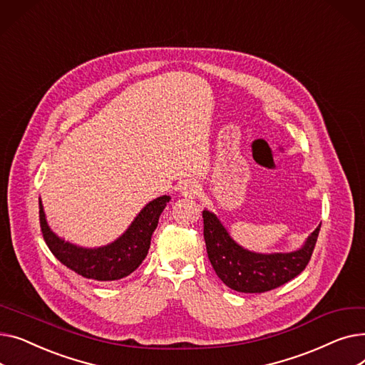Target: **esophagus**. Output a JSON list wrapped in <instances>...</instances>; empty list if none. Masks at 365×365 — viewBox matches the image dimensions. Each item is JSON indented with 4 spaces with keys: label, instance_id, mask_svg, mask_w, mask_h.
I'll return each mask as SVG.
<instances>
[{
    "label": "esophagus",
    "instance_id": "esophagus-1",
    "mask_svg": "<svg viewBox=\"0 0 365 365\" xmlns=\"http://www.w3.org/2000/svg\"><path fill=\"white\" fill-rule=\"evenodd\" d=\"M180 192H182V195L185 197V198H195L197 195H198V192H200V186L195 183V182H192V180H187V182H185L183 185H182V187H180Z\"/></svg>",
    "mask_w": 365,
    "mask_h": 365
}]
</instances>
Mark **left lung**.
Segmentation results:
<instances>
[{
  "label": "left lung",
  "mask_w": 365,
  "mask_h": 365,
  "mask_svg": "<svg viewBox=\"0 0 365 365\" xmlns=\"http://www.w3.org/2000/svg\"><path fill=\"white\" fill-rule=\"evenodd\" d=\"M207 255L217 277L235 292L264 293L297 277L309 263L318 240L319 227L294 252L256 253L241 247L219 217L202 210Z\"/></svg>",
  "instance_id": "left-lung-1"
}]
</instances>
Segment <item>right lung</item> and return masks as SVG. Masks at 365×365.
Segmentation results:
<instances>
[{"mask_svg": "<svg viewBox=\"0 0 365 365\" xmlns=\"http://www.w3.org/2000/svg\"><path fill=\"white\" fill-rule=\"evenodd\" d=\"M170 200L168 195H163L149 201L125 232L115 241L102 247H81L65 241L51 231L40 198L43 237L54 257L71 271L88 279L117 281L136 271L145 260L150 247V237Z\"/></svg>", "mask_w": 365, "mask_h": 365, "instance_id": "add662e5", "label": "right lung"}]
</instances>
